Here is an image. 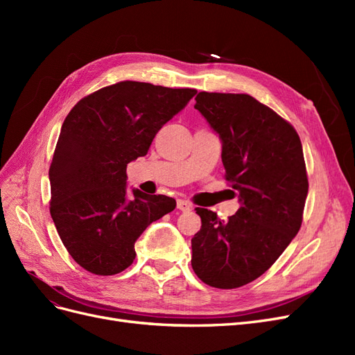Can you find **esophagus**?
<instances>
[{
  "mask_svg": "<svg viewBox=\"0 0 355 355\" xmlns=\"http://www.w3.org/2000/svg\"><path fill=\"white\" fill-rule=\"evenodd\" d=\"M178 209L180 211H189L192 209V206H191V202L187 200H178Z\"/></svg>",
  "mask_w": 355,
  "mask_h": 355,
  "instance_id": "esophagus-1",
  "label": "esophagus"
}]
</instances>
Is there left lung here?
I'll return each mask as SVG.
<instances>
[{
  "instance_id": "obj_1",
  "label": "left lung",
  "mask_w": 355,
  "mask_h": 355,
  "mask_svg": "<svg viewBox=\"0 0 355 355\" xmlns=\"http://www.w3.org/2000/svg\"><path fill=\"white\" fill-rule=\"evenodd\" d=\"M196 101L220 137L225 179L240 209L227 222L196 209L201 230L191 240V265L211 287H241L270 270L302 225L308 196L302 144L292 124L250 94L200 92Z\"/></svg>"
}]
</instances>
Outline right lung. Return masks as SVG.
<instances>
[{
	"instance_id": "add662e5",
	"label": "right lung",
	"mask_w": 355,
	"mask_h": 355,
	"mask_svg": "<svg viewBox=\"0 0 355 355\" xmlns=\"http://www.w3.org/2000/svg\"><path fill=\"white\" fill-rule=\"evenodd\" d=\"M194 89L121 81L83 98L62 124L49 170L50 214L67 250L84 270L114 275L130 266L135 243L176 201L133 189L127 164L194 98Z\"/></svg>"
}]
</instances>
